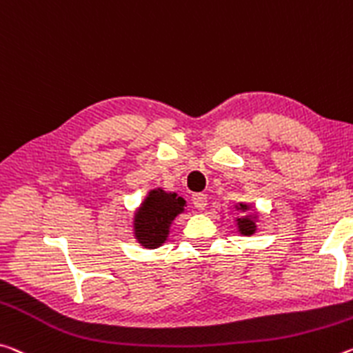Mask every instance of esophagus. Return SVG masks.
Returning <instances> with one entry per match:
<instances>
[{
  "label": "esophagus",
  "instance_id": "esophagus-1",
  "mask_svg": "<svg viewBox=\"0 0 353 353\" xmlns=\"http://www.w3.org/2000/svg\"><path fill=\"white\" fill-rule=\"evenodd\" d=\"M192 201H193V205L196 207L198 210H204L205 205H207V196L203 193H194L192 196Z\"/></svg>",
  "mask_w": 353,
  "mask_h": 353
}]
</instances>
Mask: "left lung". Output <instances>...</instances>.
Returning a JSON list of instances; mask_svg holds the SVG:
<instances>
[{
	"mask_svg": "<svg viewBox=\"0 0 353 353\" xmlns=\"http://www.w3.org/2000/svg\"><path fill=\"white\" fill-rule=\"evenodd\" d=\"M236 209L239 212H248V210H251V204L239 203V204H236ZM257 220H259V215H257L256 212H253V214H248V215L236 218L239 232L243 234V236H253V234L256 232V229H257V226H256Z\"/></svg>",
	"mask_w": 353,
	"mask_h": 353,
	"instance_id": "8db88e82",
	"label": "left lung"
}]
</instances>
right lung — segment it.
I'll return each mask as SVG.
<instances>
[{
	"label": "right lung",
	"instance_id": "1",
	"mask_svg": "<svg viewBox=\"0 0 353 353\" xmlns=\"http://www.w3.org/2000/svg\"><path fill=\"white\" fill-rule=\"evenodd\" d=\"M185 212V199L163 188L149 190L133 215V236L143 248H159L168 240L172 221Z\"/></svg>",
	"mask_w": 353,
	"mask_h": 353
}]
</instances>
